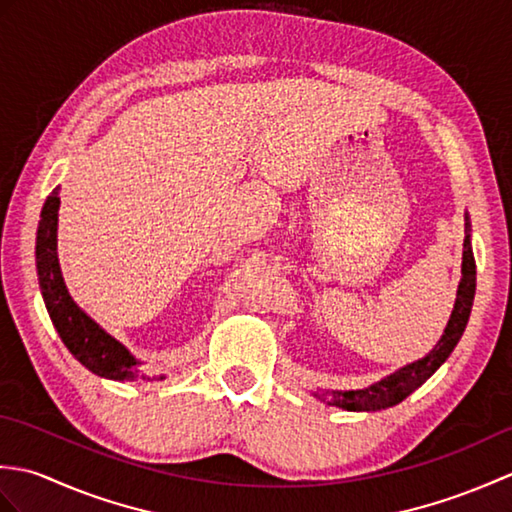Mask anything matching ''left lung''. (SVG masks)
I'll list each match as a JSON object with an SVG mask.
<instances>
[{
	"label": "left lung",
	"instance_id": "1",
	"mask_svg": "<svg viewBox=\"0 0 512 512\" xmlns=\"http://www.w3.org/2000/svg\"><path fill=\"white\" fill-rule=\"evenodd\" d=\"M475 297V257L471 248V224L466 217V237H464V253H462V279L458 286V297H455V306L451 312V319L444 328L442 339L436 343L433 350L420 358L416 363H409L400 367L398 372L389 374L387 378L378 380V383L369 385L365 389H352V391H332V389H319L317 398H321L328 405L341 407L347 411H378L394 407L398 402L405 400L411 391H416L424 380H427L436 369L447 361L453 347L462 339V332L469 323L471 308Z\"/></svg>",
	"mask_w": 512,
	"mask_h": 512
}]
</instances>
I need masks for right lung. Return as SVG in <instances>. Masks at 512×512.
I'll return each instance as SVG.
<instances>
[{
    "label": "right lung",
    "mask_w": 512,
    "mask_h": 512,
    "mask_svg": "<svg viewBox=\"0 0 512 512\" xmlns=\"http://www.w3.org/2000/svg\"><path fill=\"white\" fill-rule=\"evenodd\" d=\"M59 187L54 189L41 209L37 228V275L43 301H46L52 325L72 356L92 374L112 380L138 378V361L123 343L107 334L72 301L57 257V222H59ZM162 378V376H160Z\"/></svg>",
    "instance_id": "1"
}]
</instances>
